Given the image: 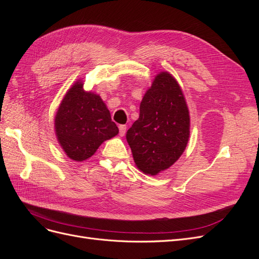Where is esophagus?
Wrapping results in <instances>:
<instances>
[{
    "instance_id": "obj_1",
    "label": "esophagus",
    "mask_w": 259,
    "mask_h": 259,
    "mask_svg": "<svg viewBox=\"0 0 259 259\" xmlns=\"http://www.w3.org/2000/svg\"><path fill=\"white\" fill-rule=\"evenodd\" d=\"M119 130H120V136H124L125 133H126V125H120Z\"/></svg>"
}]
</instances>
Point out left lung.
I'll return each instance as SVG.
<instances>
[{
    "instance_id": "obj_1",
    "label": "left lung",
    "mask_w": 259,
    "mask_h": 259,
    "mask_svg": "<svg viewBox=\"0 0 259 259\" xmlns=\"http://www.w3.org/2000/svg\"><path fill=\"white\" fill-rule=\"evenodd\" d=\"M190 137V115L175 77L167 71L155 75L139 107V117L126 132L137 168L155 176L182 156Z\"/></svg>"
}]
</instances>
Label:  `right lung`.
Segmentation results:
<instances>
[{
    "mask_svg": "<svg viewBox=\"0 0 259 259\" xmlns=\"http://www.w3.org/2000/svg\"><path fill=\"white\" fill-rule=\"evenodd\" d=\"M75 81L57 109L54 128L58 144L68 158L76 162L90 159L99 146L119 134L104 100Z\"/></svg>",
    "mask_w": 259,
    "mask_h": 259,
    "instance_id": "add662e5",
    "label": "right lung"
}]
</instances>
